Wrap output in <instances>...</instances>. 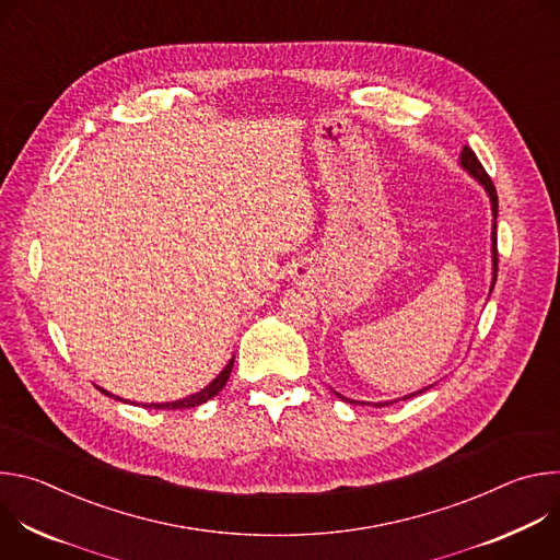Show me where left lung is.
Returning a JSON list of instances; mask_svg holds the SVG:
<instances>
[{
	"mask_svg": "<svg viewBox=\"0 0 560 560\" xmlns=\"http://www.w3.org/2000/svg\"><path fill=\"white\" fill-rule=\"evenodd\" d=\"M460 168L469 175V177H474L478 184H481L483 188H486V192H488V197H490V203H492V217H494V221H492V285H490V292L494 290V283H497V272H499V253H497V214H499V197H497V188H494V184H492V179H490V175L486 173V168L481 166V162H478L476 159V154H474V150L471 148H467V145H463V150H460ZM432 385H428V387H423V389H419V392H415V394H408V396H404V398H410V396H417V394H421V392H425V389H430ZM335 392V389H332ZM339 398H343V401H348V404H352V406H365L363 401H352V398H348V396H341L339 392H335ZM387 404H394V401H383V404H374V408H383V406H387ZM370 406V404H368Z\"/></svg>",
	"mask_w": 560,
	"mask_h": 560,
	"instance_id": "left-lung-1",
	"label": "left lung"
}]
</instances>
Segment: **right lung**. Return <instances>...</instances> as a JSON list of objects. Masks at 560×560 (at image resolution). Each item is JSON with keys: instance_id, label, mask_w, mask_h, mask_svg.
Segmentation results:
<instances>
[{"instance_id": "add662e5", "label": "right lung", "mask_w": 560, "mask_h": 560, "mask_svg": "<svg viewBox=\"0 0 560 560\" xmlns=\"http://www.w3.org/2000/svg\"><path fill=\"white\" fill-rule=\"evenodd\" d=\"M232 365H234V357H232V359L228 361V365L217 374V378H212L203 389H199V392H195V394H190V396H186V398H179V401H171V404H148V406H143V408H152V410H188V408H197V406L210 401L212 396H217V394L223 389V385H225V381H228V376H230V372H232ZM100 392L106 394V396H110V398H115V401H124V398L110 394V392L104 389V387H100Z\"/></svg>"}]
</instances>
